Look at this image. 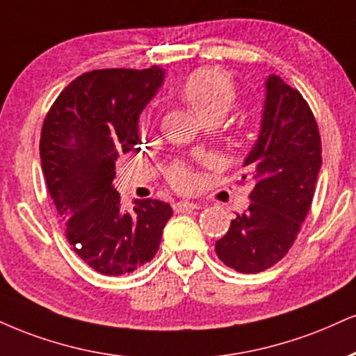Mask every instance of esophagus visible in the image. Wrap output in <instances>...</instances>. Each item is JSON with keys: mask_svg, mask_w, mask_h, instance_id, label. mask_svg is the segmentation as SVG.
<instances>
[{"mask_svg": "<svg viewBox=\"0 0 356 356\" xmlns=\"http://www.w3.org/2000/svg\"><path fill=\"white\" fill-rule=\"evenodd\" d=\"M200 207L199 204H194V202H177L174 204V212H187V211H199Z\"/></svg>", "mask_w": 356, "mask_h": 356, "instance_id": "34e87169", "label": "esophagus"}]
</instances>
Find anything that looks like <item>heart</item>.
Masks as SVG:
<instances>
[{"mask_svg":"<svg viewBox=\"0 0 356 356\" xmlns=\"http://www.w3.org/2000/svg\"><path fill=\"white\" fill-rule=\"evenodd\" d=\"M182 99L202 121L222 119L237 101V86L225 72L216 67H202L186 78L181 88ZM169 181L175 189L189 191L195 184V175L184 165L172 167Z\"/></svg>","mask_w":356,"mask_h":356,"instance_id":"obj_1","label":"heart"}]
</instances>
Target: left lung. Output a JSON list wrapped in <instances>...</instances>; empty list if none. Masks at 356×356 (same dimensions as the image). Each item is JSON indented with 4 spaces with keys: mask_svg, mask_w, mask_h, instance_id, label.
<instances>
[{
    "mask_svg": "<svg viewBox=\"0 0 356 356\" xmlns=\"http://www.w3.org/2000/svg\"><path fill=\"white\" fill-rule=\"evenodd\" d=\"M265 86L262 129L243 162L254 182L252 202L216 242L220 262L241 273L267 270L289 254L322 167V140L308 102L280 76L272 74Z\"/></svg>",
    "mask_w": 356,
    "mask_h": 356,
    "instance_id": "1",
    "label": "left lung"
}]
</instances>
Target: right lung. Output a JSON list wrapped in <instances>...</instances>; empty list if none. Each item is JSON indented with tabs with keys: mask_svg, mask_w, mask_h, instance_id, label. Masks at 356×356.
<instances>
[{
	"mask_svg": "<svg viewBox=\"0 0 356 356\" xmlns=\"http://www.w3.org/2000/svg\"><path fill=\"white\" fill-rule=\"evenodd\" d=\"M162 81L157 66L84 72L63 89L42 122L41 167L64 235L102 275L131 273L154 259L172 216L169 204L152 199L124 211L113 187L115 161L139 144L137 119Z\"/></svg>",
	"mask_w": 356,
	"mask_h": 356,
	"instance_id": "right-lung-1",
	"label": "right lung"
}]
</instances>
